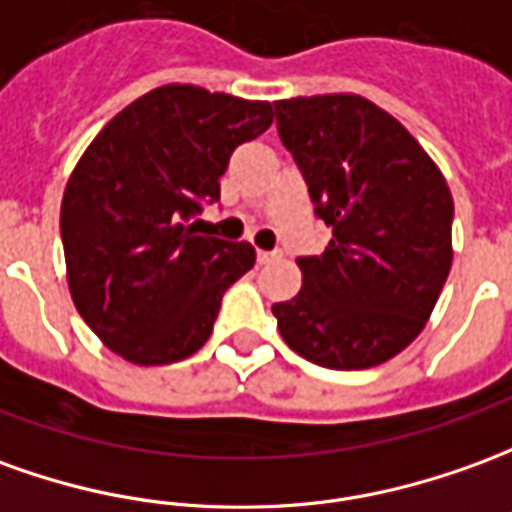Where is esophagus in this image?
Wrapping results in <instances>:
<instances>
[{
  "instance_id": "34e87169",
  "label": "esophagus",
  "mask_w": 512,
  "mask_h": 512,
  "mask_svg": "<svg viewBox=\"0 0 512 512\" xmlns=\"http://www.w3.org/2000/svg\"><path fill=\"white\" fill-rule=\"evenodd\" d=\"M274 260H280V252H266V249H257V263H260V266L274 263Z\"/></svg>"
}]
</instances>
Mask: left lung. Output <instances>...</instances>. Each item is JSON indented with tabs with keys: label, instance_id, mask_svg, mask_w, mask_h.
I'll use <instances>...</instances> for the list:
<instances>
[{
	"label": "left lung",
	"instance_id": "obj_1",
	"mask_svg": "<svg viewBox=\"0 0 512 512\" xmlns=\"http://www.w3.org/2000/svg\"><path fill=\"white\" fill-rule=\"evenodd\" d=\"M274 110L332 241L296 260L302 291L271 313L316 366H380L424 330L449 277V185L416 138L363 96H296Z\"/></svg>",
	"mask_w": 512,
	"mask_h": 512
}]
</instances>
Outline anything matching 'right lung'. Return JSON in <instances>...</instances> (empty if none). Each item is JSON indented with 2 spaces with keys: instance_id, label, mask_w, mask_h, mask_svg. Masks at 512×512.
<instances>
[{
  "instance_id": "right-lung-1",
  "label": "right lung",
  "mask_w": 512,
  "mask_h": 512,
  "mask_svg": "<svg viewBox=\"0 0 512 512\" xmlns=\"http://www.w3.org/2000/svg\"><path fill=\"white\" fill-rule=\"evenodd\" d=\"M274 107L196 85H163L107 121L66 182L60 238L74 307L135 366L199 352L221 296L255 249L196 232L219 202L235 146L271 127Z\"/></svg>"
}]
</instances>
